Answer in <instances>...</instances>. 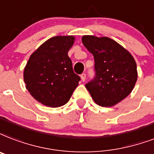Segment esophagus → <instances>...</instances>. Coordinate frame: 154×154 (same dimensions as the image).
I'll list each match as a JSON object with an SVG mask.
<instances>
[{
    "instance_id": "obj_1",
    "label": "esophagus",
    "mask_w": 154,
    "mask_h": 154,
    "mask_svg": "<svg viewBox=\"0 0 154 154\" xmlns=\"http://www.w3.org/2000/svg\"><path fill=\"white\" fill-rule=\"evenodd\" d=\"M85 77H86V74H85V73H82V74L81 75V78H82V82H85Z\"/></svg>"
}]
</instances>
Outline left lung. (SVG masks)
I'll use <instances>...</instances> for the list:
<instances>
[{"instance_id": "obj_1", "label": "left lung", "mask_w": 154, "mask_h": 154, "mask_svg": "<svg viewBox=\"0 0 154 154\" xmlns=\"http://www.w3.org/2000/svg\"><path fill=\"white\" fill-rule=\"evenodd\" d=\"M82 43L94 59V77L85 87L98 105L112 106L132 92L137 80L131 54L107 37L84 35Z\"/></svg>"}]
</instances>
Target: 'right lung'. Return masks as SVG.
Segmentation results:
<instances>
[{
    "instance_id": "1",
    "label": "right lung",
    "mask_w": 154,
    "mask_h": 154,
    "mask_svg": "<svg viewBox=\"0 0 154 154\" xmlns=\"http://www.w3.org/2000/svg\"><path fill=\"white\" fill-rule=\"evenodd\" d=\"M73 36L49 38L30 56L24 69L26 87L35 99L50 107L66 104L81 81L68 51Z\"/></svg>"
}]
</instances>
